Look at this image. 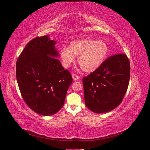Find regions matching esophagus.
I'll return each instance as SVG.
<instances>
[{
  "label": "esophagus",
  "instance_id": "1",
  "mask_svg": "<svg viewBox=\"0 0 150 150\" xmlns=\"http://www.w3.org/2000/svg\"><path fill=\"white\" fill-rule=\"evenodd\" d=\"M72 78H73V79H74V80H79V76L77 75L75 73H72Z\"/></svg>",
  "mask_w": 150,
  "mask_h": 150
}]
</instances>
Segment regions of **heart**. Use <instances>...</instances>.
<instances>
[{
    "instance_id": "heart-1",
    "label": "heart",
    "mask_w": 150,
    "mask_h": 150,
    "mask_svg": "<svg viewBox=\"0 0 150 150\" xmlns=\"http://www.w3.org/2000/svg\"><path fill=\"white\" fill-rule=\"evenodd\" d=\"M108 51V46L103 40L87 38L74 40L70 43L69 48H62L60 56L64 67H69L74 61V57H78L81 69L86 72H92L106 59Z\"/></svg>"
}]
</instances>
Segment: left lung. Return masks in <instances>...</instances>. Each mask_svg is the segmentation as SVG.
I'll return each mask as SVG.
<instances>
[{"label":"left lung","instance_id":"left-lung-1","mask_svg":"<svg viewBox=\"0 0 150 150\" xmlns=\"http://www.w3.org/2000/svg\"><path fill=\"white\" fill-rule=\"evenodd\" d=\"M130 63L125 54H115L83 79L85 104L91 111L103 113L121 104L128 89Z\"/></svg>","mask_w":150,"mask_h":150}]
</instances>
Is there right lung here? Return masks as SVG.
Wrapping results in <instances>:
<instances>
[{"label":"right lung","mask_w":150,"mask_h":150,"mask_svg":"<svg viewBox=\"0 0 150 150\" xmlns=\"http://www.w3.org/2000/svg\"><path fill=\"white\" fill-rule=\"evenodd\" d=\"M54 40L47 35L27 44L16 62V78L21 96L32 110L43 116L56 114L64 104L72 82L57 56Z\"/></svg>","instance_id":"add662e5"}]
</instances>
